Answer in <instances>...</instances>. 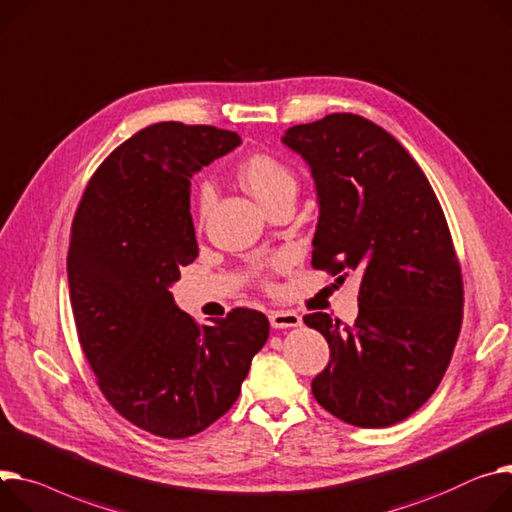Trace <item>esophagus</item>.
Returning a JSON list of instances; mask_svg holds the SVG:
<instances>
[{"label":"esophagus","mask_w":512,"mask_h":512,"mask_svg":"<svg viewBox=\"0 0 512 512\" xmlns=\"http://www.w3.org/2000/svg\"><path fill=\"white\" fill-rule=\"evenodd\" d=\"M270 326L272 328H295V326H301V316L295 311H285V309H277L272 311L270 316Z\"/></svg>","instance_id":"esophagus-1"}]
</instances>
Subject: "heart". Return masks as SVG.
I'll use <instances>...</instances> for the list:
<instances>
[{
	"label": "heart",
	"instance_id": "1",
	"mask_svg": "<svg viewBox=\"0 0 512 512\" xmlns=\"http://www.w3.org/2000/svg\"><path fill=\"white\" fill-rule=\"evenodd\" d=\"M238 178L244 184V188L266 211H270L272 207H277L287 199H295L297 188H299L295 170L285 160H281V157L264 153V151H258L246 157L242 166L238 168ZM211 203H213V188L209 184L196 186L194 207H196V219H199V223L205 221L211 209ZM281 264H283L281 258H274L270 262V268L274 270ZM262 281L264 283L270 281L268 272H262Z\"/></svg>",
	"mask_w": 512,
	"mask_h": 512
}]
</instances>
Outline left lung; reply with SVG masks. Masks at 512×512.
I'll return each mask as SVG.
<instances>
[{"instance_id":"obj_1","label":"left lung","mask_w":512,"mask_h":512,"mask_svg":"<svg viewBox=\"0 0 512 512\" xmlns=\"http://www.w3.org/2000/svg\"><path fill=\"white\" fill-rule=\"evenodd\" d=\"M283 143L316 178L320 221L311 266L361 277L359 318L303 322L328 340L313 377L318 404L361 428L412 416L439 387L463 320V279L443 207L412 155L379 125L334 112L291 127Z\"/></svg>"}]
</instances>
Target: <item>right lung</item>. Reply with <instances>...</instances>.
I'll return each mask as SVG.
<instances>
[{"instance_id": "add662e5", "label": "right lung", "mask_w": 512, "mask_h": 512, "mask_svg": "<svg viewBox=\"0 0 512 512\" xmlns=\"http://www.w3.org/2000/svg\"><path fill=\"white\" fill-rule=\"evenodd\" d=\"M240 143L209 125L141 129L98 166L71 223L69 299L96 383L123 418L164 439L219 420L268 338L262 311L199 324L168 291L199 256L190 176Z\"/></svg>"}]
</instances>
